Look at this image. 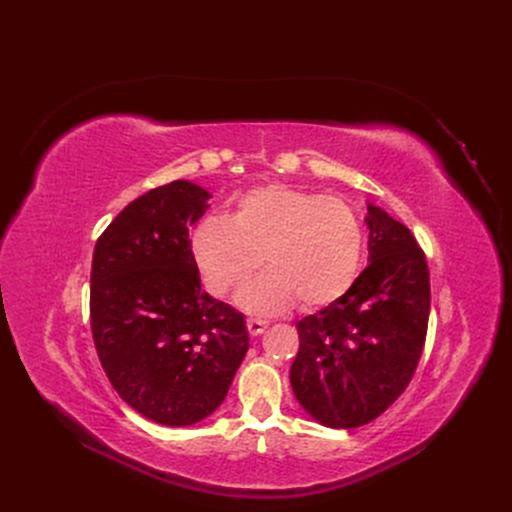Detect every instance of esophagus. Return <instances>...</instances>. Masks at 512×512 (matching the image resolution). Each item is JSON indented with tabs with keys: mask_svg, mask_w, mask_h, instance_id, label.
<instances>
[{
	"mask_svg": "<svg viewBox=\"0 0 512 512\" xmlns=\"http://www.w3.org/2000/svg\"><path fill=\"white\" fill-rule=\"evenodd\" d=\"M265 328H267V321L265 319H257V317H249L247 319V330H249L251 336H259Z\"/></svg>",
	"mask_w": 512,
	"mask_h": 512,
	"instance_id": "esophagus-1",
	"label": "esophagus"
}]
</instances>
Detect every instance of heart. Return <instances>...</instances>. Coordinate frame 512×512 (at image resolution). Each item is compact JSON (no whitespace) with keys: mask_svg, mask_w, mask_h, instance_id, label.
<instances>
[{"mask_svg":"<svg viewBox=\"0 0 512 512\" xmlns=\"http://www.w3.org/2000/svg\"><path fill=\"white\" fill-rule=\"evenodd\" d=\"M193 257L205 288L224 297L257 267L236 303L251 313L303 311L336 303L355 284L363 261V228L355 209L288 184L242 195L232 213L209 215L193 234Z\"/></svg>","mask_w":512,"mask_h":512,"instance_id":"heart-1","label":"heart"}]
</instances>
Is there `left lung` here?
<instances>
[{
    "label": "left lung",
    "instance_id": "1",
    "mask_svg": "<svg viewBox=\"0 0 512 512\" xmlns=\"http://www.w3.org/2000/svg\"><path fill=\"white\" fill-rule=\"evenodd\" d=\"M369 265L344 297L303 317L290 367L301 407L328 427L380 417L405 392L423 353L429 270L411 230L367 207Z\"/></svg>",
    "mask_w": 512,
    "mask_h": 512
}]
</instances>
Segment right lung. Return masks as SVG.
<instances>
[{"label": "right lung", "instance_id": "obj_1", "mask_svg": "<svg viewBox=\"0 0 512 512\" xmlns=\"http://www.w3.org/2000/svg\"><path fill=\"white\" fill-rule=\"evenodd\" d=\"M205 188L174 180L128 203L97 238L91 332L120 398L161 425H193L222 405L249 348L245 315L201 288L188 228Z\"/></svg>", "mask_w": 512, "mask_h": 512}]
</instances>
